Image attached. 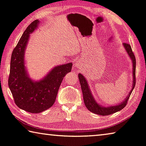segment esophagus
Returning <instances> with one entry per match:
<instances>
[{
    "mask_svg": "<svg viewBox=\"0 0 146 146\" xmlns=\"http://www.w3.org/2000/svg\"><path fill=\"white\" fill-rule=\"evenodd\" d=\"M75 66H77V67L78 66H79V63H78V62L76 63V64H75Z\"/></svg>",
    "mask_w": 146,
    "mask_h": 146,
    "instance_id": "esophagus-1",
    "label": "esophagus"
}]
</instances>
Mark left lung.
Returning a JSON list of instances; mask_svg holds the SVG:
<instances>
[{
    "label": "left lung",
    "instance_id": "8db88e82",
    "mask_svg": "<svg viewBox=\"0 0 146 146\" xmlns=\"http://www.w3.org/2000/svg\"><path fill=\"white\" fill-rule=\"evenodd\" d=\"M124 48H125V50L127 51V54H129V57L130 59L132 60V75H133V83H132V90H130L129 95L127 97H126L125 100L123 101L122 103L119 104V105H115L113 106H109V107H104V106L99 105L96 102L94 98L91 93V91L89 88L88 84L86 81V79L81 73H79L78 76H79V79L80 81V86H81L82 94H83V100L84 104H85L86 107L89 111L91 112L94 113L95 114L100 115H106L107 116L108 115H111L114 113H116L119 111L123 109L127 105L128 100H129L130 96L133 90V89L135 86L136 84V58L132 50L131 46L130 45L127 44V43H123Z\"/></svg>",
    "mask_w": 146,
    "mask_h": 146
}]
</instances>
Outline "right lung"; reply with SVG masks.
Instances as JSON below:
<instances>
[{
    "label": "right lung",
    "instance_id": "add662e5",
    "mask_svg": "<svg viewBox=\"0 0 146 146\" xmlns=\"http://www.w3.org/2000/svg\"><path fill=\"white\" fill-rule=\"evenodd\" d=\"M36 19L28 26L12 52L8 86L15 104L21 110L38 113L52 107L65 75L71 72L72 64L54 67L42 79L35 81L28 76L25 66V51L30 34L37 27Z\"/></svg>",
    "mask_w": 146,
    "mask_h": 146
}]
</instances>
